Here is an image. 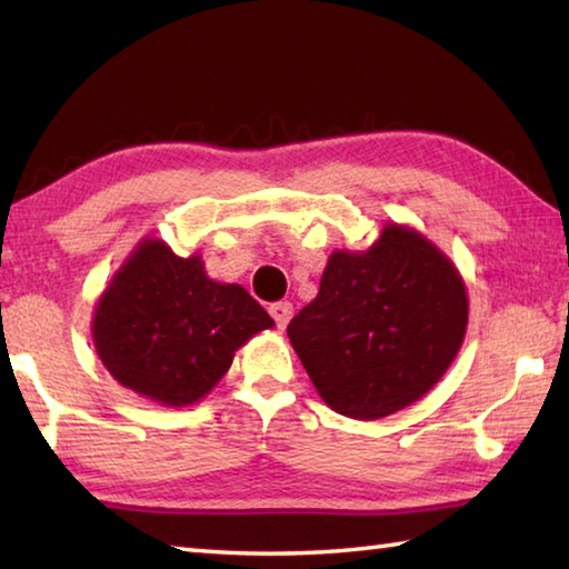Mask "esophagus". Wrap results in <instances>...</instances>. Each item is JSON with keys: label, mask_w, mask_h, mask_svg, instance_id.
Segmentation results:
<instances>
[{"label": "esophagus", "mask_w": 569, "mask_h": 569, "mask_svg": "<svg viewBox=\"0 0 569 569\" xmlns=\"http://www.w3.org/2000/svg\"><path fill=\"white\" fill-rule=\"evenodd\" d=\"M268 313L273 316V321H276L278 329H286L288 321H291V316H293V306L288 303V301H278V303H271V308H268Z\"/></svg>", "instance_id": "1"}]
</instances>
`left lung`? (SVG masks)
Listing matches in <instances>:
<instances>
[{
	"label": "left lung",
	"instance_id": "1",
	"mask_svg": "<svg viewBox=\"0 0 569 569\" xmlns=\"http://www.w3.org/2000/svg\"><path fill=\"white\" fill-rule=\"evenodd\" d=\"M455 263L413 228L387 223L369 250H333L319 296L288 339L319 397L351 419H383L445 377L467 333Z\"/></svg>",
	"mask_w": 569,
	"mask_h": 569
}]
</instances>
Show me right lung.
Wrapping results in <instances>:
<instances>
[{
	"label": "right lung",
	"mask_w": 569,
	"mask_h": 569,
	"mask_svg": "<svg viewBox=\"0 0 569 569\" xmlns=\"http://www.w3.org/2000/svg\"><path fill=\"white\" fill-rule=\"evenodd\" d=\"M273 319L238 283H216L200 256L146 238L112 276L92 319L94 349L124 389L188 407L226 377L236 351Z\"/></svg>",
	"instance_id": "add662e5"
}]
</instances>
